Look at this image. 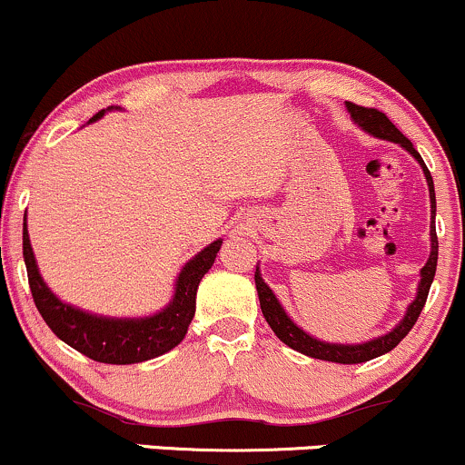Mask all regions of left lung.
Segmentation results:
<instances>
[{
  "mask_svg": "<svg viewBox=\"0 0 465 465\" xmlns=\"http://www.w3.org/2000/svg\"><path fill=\"white\" fill-rule=\"evenodd\" d=\"M348 113H351L352 122L359 125V128L365 130L368 134L376 136V139L383 141H391V143L402 145L405 150L411 154L422 167L424 178H427L429 184V198H430V220H435V187H433V178H430V172L424 165L422 156L418 154V150L413 147L411 141L407 139L401 130L396 128L394 124L387 119L385 113L376 111V108H365V106H357V104L346 102ZM438 234H435V223L430 222V254L427 265L420 270V285H418V293L416 300L407 307L405 318H402L398 324L385 335L376 337V340L363 341V343H329V341H320L315 337H311L309 332H304L298 324H293V320L285 313V309L281 307L278 298L274 296L270 285L261 278L259 267L254 272V282H256V292H259V302H261V311H263V318L270 324V329L276 332V337L282 343H287L289 348L293 351L307 354V357L313 359H322V361H332V363H363L370 361V359L381 357V354L394 351V348L407 337V332L413 329L420 313H422L424 302H427L430 282L435 278V270H438Z\"/></svg>",
  "mask_w": 465,
  "mask_h": 465,
  "instance_id": "8db88e82",
  "label": "left lung"
}]
</instances>
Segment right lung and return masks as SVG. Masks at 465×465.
I'll return each instance as SVG.
<instances>
[{"label":"right lung","instance_id":"1","mask_svg":"<svg viewBox=\"0 0 465 465\" xmlns=\"http://www.w3.org/2000/svg\"><path fill=\"white\" fill-rule=\"evenodd\" d=\"M102 114L104 111L93 114L89 124L97 122ZM220 248L222 239H217L200 250L189 263H184L176 278L172 302L163 311L147 318H106V315H93L89 311L71 307L45 285L43 276L38 274L24 217V261L38 313L58 340L100 363H141L176 348L187 335L195 315V293H198L202 276L215 263Z\"/></svg>","mask_w":465,"mask_h":465}]
</instances>
